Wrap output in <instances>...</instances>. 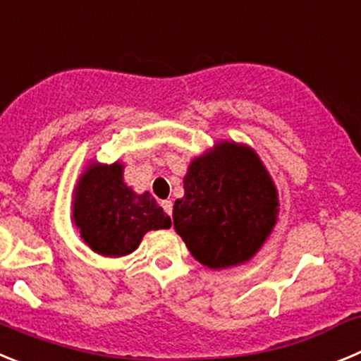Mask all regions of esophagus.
Segmentation results:
<instances>
[{
    "label": "esophagus",
    "instance_id": "34e87169",
    "mask_svg": "<svg viewBox=\"0 0 361 361\" xmlns=\"http://www.w3.org/2000/svg\"><path fill=\"white\" fill-rule=\"evenodd\" d=\"M161 206H163V209L171 216V211H173V202H171V200H163V202H161Z\"/></svg>",
    "mask_w": 361,
    "mask_h": 361
}]
</instances>
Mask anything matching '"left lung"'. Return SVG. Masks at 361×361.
<instances>
[{"mask_svg": "<svg viewBox=\"0 0 361 361\" xmlns=\"http://www.w3.org/2000/svg\"><path fill=\"white\" fill-rule=\"evenodd\" d=\"M279 198L256 152L221 141L193 159L173 227L191 256L213 270L249 261L272 233Z\"/></svg>", "mask_w": 361, "mask_h": 361, "instance_id": "left-lung-1", "label": "left lung"}]
</instances>
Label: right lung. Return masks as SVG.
Instances as JSON below:
<instances>
[{
  "instance_id": "1",
  "label": "right lung",
  "mask_w": 361,
  "mask_h": 361,
  "mask_svg": "<svg viewBox=\"0 0 361 361\" xmlns=\"http://www.w3.org/2000/svg\"><path fill=\"white\" fill-rule=\"evenodd\" d=\"M73 221L94 252L120 257L134 252L148 231L170 229L171 220L148 191L123 183V164H89L73 198Z\"/></svg>"
}]
</instances>
